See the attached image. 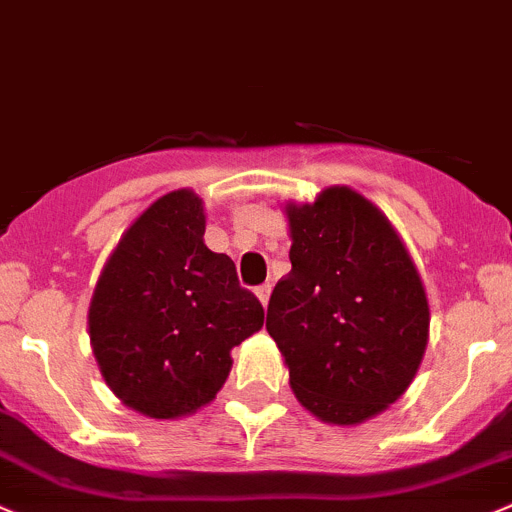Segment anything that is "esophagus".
<instances>
[{
  "label": "esophagus",
  "instance_id": "1",
  "mask_svg": "<svg viewBox=\"0 0 512 512\" xmlns=\"http://www.w3.org/2000/svg\"><path fill=\"white\" fill-rule=\"evenodd\" d=\"M270 290H272V285H270V282H265V285L255 287V295L260 297L262 307H267V302H270Z\"/></svg>",
  "mask_w": 512,
  "mask_h": 512
}]
</instances>
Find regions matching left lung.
Masks as SVG:
<instances>
[{
	"mask_svg": "<svg viewBox=\"0 0 512 512\" xmlns=\"http://www.w3.org/2000/svg\"><path fill=\"white\" fill-rule=\"evenodd\" d=\"M285 212L292 270L272 290L267 332L302 408L332 425L365 423L408 390L423 362V280L388 217L350 187Z\"/></svg>",
	"mask_w": 512,
	"mask_h": 512,
	"instance_id": "8db88e82",
	"label": "left lung"
}]
</instances>
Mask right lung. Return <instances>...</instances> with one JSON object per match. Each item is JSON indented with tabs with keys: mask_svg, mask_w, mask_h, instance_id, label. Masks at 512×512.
<instances>
[{
	"mask_svg": "<svg viewBox=\"0 0 512 512\" xmlns=\"http://www.w3.org/2000/svg\"><path fill=\"white\" fill-rule=\"evenodd\" d=\"M202 237L200 197L167 192L124 232L89 302L99 372L147 418H182L212 403L230 375V350L265 322L235 262Z\"/></svg>",
	"mask_w": 512,
	"mask_h": 512,
	"instance_id": "right-lung-1",
	"label": "right lung"
}]
</instances>
